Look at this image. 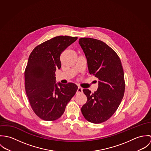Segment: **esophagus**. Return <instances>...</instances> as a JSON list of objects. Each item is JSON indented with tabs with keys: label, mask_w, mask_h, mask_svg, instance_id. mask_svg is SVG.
Listing matches in <instances>:
<instances>
[{
	"label": "esophagus",
	"mask_w": 151,
	"mask_h": 151,
	"mask_svg": "<svg viewBox=\"0 0 151 151\" xmlns=\"http://www.w3.org/2000/svg\"><path fill=\"white\" fill-rule=\"evenodd\" d=\"M83 92V88L80 86H78V89H77V93H80Z\"/></svg>",
	"instance_id": "1"
}]
</instances>
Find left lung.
<instances>
[{
    "mask_svg": "<svg viewBox=\"0 0 151 151\" xmlns=\"http://www.w3.org/2000/svg\"><path fill=\"white\" fill-rule=\"evenodd\" d=\"M78 42L86 55L89 74L99 83L94 93L83 90L87 101L81 112L89 122L101 123L113 116L124 96L123 68L117 54L105 42L91 38H80Z\"/></svg>",
    "mask_w": 151,
    "mask_h": 151,
    "instance_id": "left-lung-1",
    "label": "left lung"
}]
</instances>
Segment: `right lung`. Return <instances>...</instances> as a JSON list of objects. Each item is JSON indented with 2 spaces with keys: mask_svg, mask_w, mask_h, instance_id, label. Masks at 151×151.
<instances>
[{
  "mask_svg": "<svg viewBox=\"0 0 151 151\" xmlns=\"http://www.w3.org/2000/svg\"><path fill=\"white\" fill-rule=\"evenodd\" d=\"M77 37L58 36L37 46L31 52L24 71L25 88L31 107L40 119L54 121L65 112L78 87L71 83L55 84L60 68L62 53Z\"/></svg>",
  "mask_w": 151,
  "mask_h": 151,
  "instance_id": "obj_1",
  "label": "right lung"
}]
</instances>
